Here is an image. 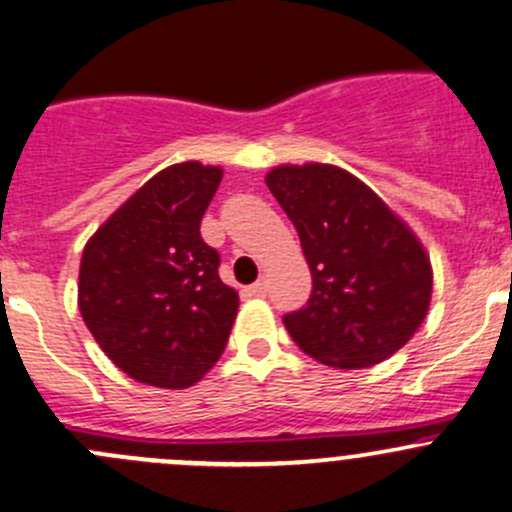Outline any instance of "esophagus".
<instances>
[{"label":"esophagus","instance_id":"obj_1","mask_svg":"<svg viewBox=\"0 0 512 512\" xmlns=\"http://www.w3.org/2000/svg\"><path fill=\"white\" fill-rule=\"evenodd\" d=\"M245 294H247V297H265V294H267V282L265 280L255 282V285H250V287L245 289Z\"/></svg>","mask_w":512,"mask_h":512}]
</instances>
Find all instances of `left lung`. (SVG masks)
<instances>
[{
    "instance_id": "1",
    "label": "left lung",
    "mask_w": 512,
    "mask_h": 512,
    "mask_svg": "<svg viewBox=\"0 0 512 512\" xmlns=\"http://www.w3.org/2000/svg\"><path fill=\"white\" fill-rule=\"evenodd\" d=\"M267 188L297 227L312 294L282 317L304 354L361 369L399 352L428 312L421 242L359 178L334 165H280Z\"/></svg>"
}]
</instances>
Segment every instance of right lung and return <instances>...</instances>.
Here are the masks:
<instances>
[{
  "mask_svg": "<svg viewBox=\"0 0 512 512\" xmlns=\"http://www.w3.org/2000/svg\"><path fill=\"white\" fill-rule=\"evenodd\" d=\"M223 170L170 165L86 242L79 309L108 359L141 384L185 389L225 352L237 314L200 220Z\"/></svg>",
  "mask_w": 512,
  "mask_h": 512,
  "instance_id": "obj_1",
  "label": "right lung"
}]
</instances>
